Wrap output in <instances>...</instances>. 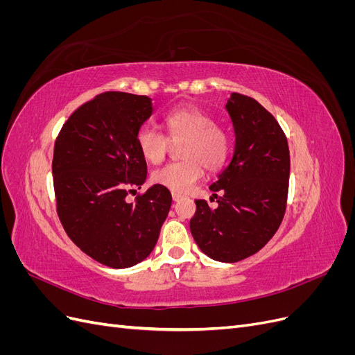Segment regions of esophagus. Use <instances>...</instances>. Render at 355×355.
Returning <instances> with one entry per match:
<instances>
[{
	"label": "esophagus",
	"mask_w": 355,
	"mask_h": 355,
	"mask_svg": "<svg viewBox=\"0 0 355 355\" xmlns=\"http://www.w3.org/2000/svg\"><path fill=\"white\" fill-rule=\"evenodd\" d=\"M171 198H173V201H179L184 198V196L179 194V192H171Z\"/></svg>",
	"instance_id": "esophagus-1"
}]
</instances>
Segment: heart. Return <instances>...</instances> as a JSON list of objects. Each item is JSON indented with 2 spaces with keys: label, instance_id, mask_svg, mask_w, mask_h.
I'll list each match as a JSON object with an SVG mask.
<instances>
[{
  "label": "heart",
  "instance_id": "heart-1",
  "mask_svg": "<svg viewBox=\"0 0 355 355\" xmlns=\"http://www.w3.org/2000/svg\"><path fill=\"white\" fill-rule=\"evenodd\" d=\"M167 137L151 127H142L136 135V145L141 155L151 164H159L168 153V139L182 142L180 157L185 161L171 163L155 170L153 180L176 192H185L204 170H218L228 157L230 137L222 127L216 125L211 115L194 106H180L163 118Z\"/></svg>",
  "mask_w": 355,
  "mask_h": 355
}]
</instances>
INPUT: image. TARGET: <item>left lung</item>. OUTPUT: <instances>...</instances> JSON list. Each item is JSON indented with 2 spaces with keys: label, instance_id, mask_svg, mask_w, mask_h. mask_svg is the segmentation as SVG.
Instances as JSON below:
<instances>
[{
  "label": "left lung",
  "instance_id": "1",
  "mask_svg": "<svg viewBox=\"0 0 355 355\" xmlns=\"http://www.w3.org/2000/svg\"><path fill=\"white\" fill-rule=\"evenodd\" d=\"M227 108L235 133L230 164L210 185L211 209L196 200L191 234L202 253L219 262L245 259L272 239L283 220L288 192L290 154L284 132L263 106L231 93Z\"/></svg>",
  "mask_w": 355,
  "mask_h": 355
}]
</instances>
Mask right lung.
<instances>
[{
  "mask_svg": "<svg viewBox=\"0 0 355 355\" xmlns=\"http://www.w3.org/2000/svg\"><path fill=\"white\" fill-rule=\"evenodd\" d=\"M153 110L148 96L102 93L68 118L55 144L59 219L85 254L111 268H130L151 254L171 206L170 191L158 184L125 200L146 179L136 135Z\"/></svg>",
  "mask_w": 355,
  "mask_h": 355,
  "instance_id": "right-lung-1",
  "label": "right lung"
}]
</instances>
